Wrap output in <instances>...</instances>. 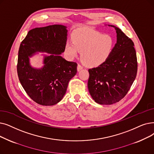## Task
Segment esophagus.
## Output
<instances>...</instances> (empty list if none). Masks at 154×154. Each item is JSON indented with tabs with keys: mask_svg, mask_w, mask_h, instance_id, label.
Segmentation results:
<instances>
[{
	"mask_svg": "<svg viewBox=\"0 0 154 154\" xmlns=\"http://www.w3.org/2000/svg\"><path fill=\"white\" fill-rule=\"evenodd\" d=\"M83 69V66H81V65H77V71H80V70H81L82 69Z\"/></svg>",
	"mask_w": 154,
	"mask_h": 154,
	"instance_id": "esophagus-1",
	"label": "esophagus"
}]
</instances>
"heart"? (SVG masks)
I'll use <instances>...</instances> for the list:
<instances>
[{
  "label": "heart",
  "instance_id": "1",
  "mask_svg": "<svg viewBox=\"0 0 154 154\" xmlns=\"http://www.w3.org/2000/svg\"><path fill=\"white\" fill-rule=\"evenodd\" d=\"M72 41L65 44L66 55L69 58H73L81 52L82 62L90 67H96L104 63L114 47V39L110 35L91 30L73 32Z\"/></svg>",
  "mask_w": 154,
  "mask_h": 154
}]
</instances>
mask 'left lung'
Listing matches in <instances>:
<instances>
[{
    "label": "left lung",
    "mask_w": 154,
    "mask_h": 154,
    "mask_svg": "<svg viewBox=\"0 0 154 154\" xmlns=\"http://www.w3.org/2000/svg\"><path fill=\"white\" fill-rule=\"evenodd\" d=\"M115 28L116 43L107 60L97 67L89 69L88 89L94 101L109 105L123 99L130 90L137 73L134 43L119 28Z\"/></svg>",
    "instance_id": "left-lung-1"
}]
</instances>
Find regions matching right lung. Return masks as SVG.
Masks as SVG:
<instances>
[{
    "mask_svg": "<svg viewBox=\"0 0 154 154\" xmlns=\"http://www.w3.org/2000/svg\"><path fill=\"white\" fill-rule=\"evenodd\" d=\"M67 29L54 24L30 30L20 45L17 70L23 88L36 103L53 106L63 99L70 80L77 73V64L66 60L60 55L65 51ZM38 52H46L44 66L30 65L29 58Z\"/></svg>",
    "mask_w": 154,
    "mask_h": 154,
    "instance_id": "right-lung-1",
    "label": "right lung"
}]
</instances>
